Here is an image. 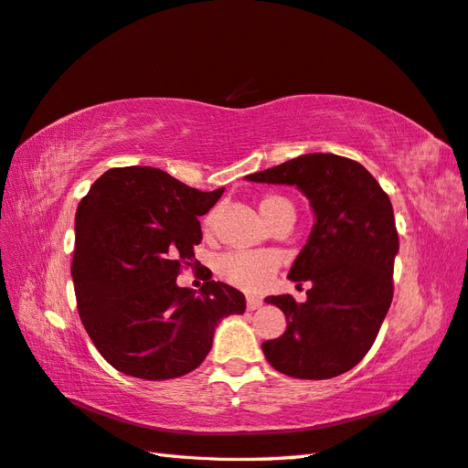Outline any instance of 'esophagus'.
<instances>
[{
    "label": "esophagus",
    "instance_id": "34e87169",
    "mask_svg": "<svg viewBox=\"0 0 468 468\" xmlns=\"http://www.w3.org/2000/svg\"><path fill=\"white\" fill-rule=\"evenodd\" d=\"M262 306V300L261 298H254V296H248L246 298V308L248 310H256V308H261Z\"/></svg>",
    "mask_w": 468,
    "mask_h": 468
}]
</instances>
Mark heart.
<instances>
[{"label": "heart", "mask_w": 468, "mask_h": 468, "mask_svg": "<svg viewBox=\"0 0 468 468\" xmlns=\"http://www.w3.org/2000/svg\"><path fill=\"white\" fill-rule=\"evenodd\" d=\"M258 207H261V214L270 228L280 220L294 222V206L290 200L282 198V196H266L258 204ZM214 214H207L204 220V230H210ZM276 258L264 252H230L218 258L216 262L218 276L224 282L240 290H248V292L261 290L268 282V278L276 272Z\"/></svg>", "instance_id": "obj_1"}]
</instances>
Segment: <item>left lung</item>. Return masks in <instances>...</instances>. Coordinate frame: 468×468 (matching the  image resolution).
<instances>
[{"label": "left lung", "instance_id": "1", "mask_svg": "<svg viewBox=\"0 0 468 468\" xmlns=\"http://www.w3.org/2000/svg\"><path fill=\"white\" fill-rule=\"evenodd\" d=\"M246 180L294 186L314 214L288 272L313 288L304 303L266 298L284 313L286 330L262 342L264 356L294 378L338 377L365 358L392 303L399 234L388 196L365 165L336 154H303Z\"/></svg>", "mask_w": 468, "mask_h": 468}]
</instances>
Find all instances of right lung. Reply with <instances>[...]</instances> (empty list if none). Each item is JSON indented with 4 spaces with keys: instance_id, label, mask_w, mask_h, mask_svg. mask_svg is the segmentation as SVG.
<instances>
[{
    "instance_id": "add662e5",
    "label": "right lung",
    "mask_w": 468,
    "mask_h": 468,
    "mask_svg": "<svg viewBox=\"0 0 468 468\" xmlns=\"http://www.w3.org/2000/svg\"><path fill=\"white\" fill-rule=\"evenodd\" d=\"M222 194L128 165L101 174L80 202L71 261L78 313L100 355L123 375H188L210 352L220 320L246 310L240 290L214 282L212 272L198 294L176 282L184 264H198V216Z\"/></svg>"
}]
</instances>
